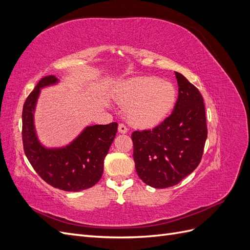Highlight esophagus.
<instances>
[{
    "mask_svg": "<svg viewBox=\"0 0 250 250\" xmlns=\"http://www.w3.org/2000/svg\"><path fill=\"white\" fill-rule=\"evenodd\" d=\"M118 129H119L120 133H126L128 131V128L124 124H119Z\"/></svg>",
    "mask_w": 250,
    "mask_h": 250,
    "instance_id": "esophagus-1",
    "label": "esophagus"
}]
</instances>
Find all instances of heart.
Returning a JSON list of instances; mask_svg holds the SVG:
<instances>
[{
	"label": "heart",
	"instance_id": "1",
	"mask_svg": "<svg viewBox=\"0 0 250 250\" xmlns=\"http://www.w3.org/2000/svg\"><path fill=\"white\" fill-rule=\"evenodd\" d=\"M117 100L129 105L127 120L141 128H149L161 123L175 106L177 90L171 82L156 77L134 78L125 83Z\"/></svg>",
	"mask_w": 250,
	"mask_h": 250
}]
</instances>
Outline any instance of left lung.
I'll return each instance as SVG.
<instances>
[{
	"instance_id": "1",
	"label": "left lung",
	"mask_w": 250,
	"mask_h": 250,
	"mask_svg": "<svg viewBox=\"0 0 250 250\" xmlns=\"http://www.w3.org/2000/svg\"><path fill=\"white\" fill-rule=\"evenodd\" d=\"M175 76L178 99L173 112L153 129L131 134L135 170L155 188L175 186L197 168L208 138L201 94L184 75Z\"/></svg>"
}]
</instances>
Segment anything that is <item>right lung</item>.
I'll use <instances>...</instances> for the list:
<instances>
[{"instance_id":"obj_1","label":"right lung","mask_w":250,"mask_h":250,"mask_svg":"<svg viewBox=\"0 0 250 250\" xmlns=\"http://www.w3.org/2000/svg\"><path fill=\"white\" fill-rule=\"evenodd\" d=\"M55 76L37 83L22 107V146L36 173L50 186L66 192H78L95 186L103 174L104 158L115 140L118 123L86 127L69 146L47 149L37 140L33 113L41 88L55 84Z\"/></svg>"}]
</instances>
